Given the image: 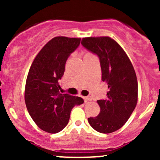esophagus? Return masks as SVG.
<instances>
[{
	"label": "esophagus",
	"mask_w": 160,
	"mask_h": 160,
	"mask_svg": "<svg viewBox=\"0 0 160 160\" xmlns=\"http://www.w3.org/2000/svg\"><path fill=\"white\" fill-rule=\"evenodd\" d=\"M83 100H84L85 101H91V98H90V97H89V96H88V97H83Z\"/></svg>",
	"instance_id": "obj_1"
}]
</instances>
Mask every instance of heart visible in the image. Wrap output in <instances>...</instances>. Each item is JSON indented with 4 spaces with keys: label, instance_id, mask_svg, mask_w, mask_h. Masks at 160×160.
<instances>
[{
    "label": "heart",
    "instance_id": "b5f03b06",
    "mask_svg": "<svg viewBox=\"0 0 160 160\" xmlns=\"http://www.w3.org/2000/svg\"><path fill=\"white\" fill-rule=\"evenodd\" d=\"M87 54H90V53H87Z\"/></svg>",
    "mask_w": 160,
    "mask_h": 160
}]
</instances>
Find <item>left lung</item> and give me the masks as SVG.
<instances>
[{
    "label": "left lung",
    "instance_id": "8db88e82",
    "mask_svg": "<svg viewBox=\"0 0 160 160\" xmlns=\"http://www.w3.org/2000/svg\"><path fill=\"white\" fill-rule=\"evenodd\" d=\"M81 44L99 57L101 80L108 88L104 99L98 100L100 114L88 122L101 133H111L122 128L133 112L138 101L136 74L125 52L108 36L83 38Z\"/></svg>",
    "mask_w": 160,
    "mask_h": 160
}]
</instances>
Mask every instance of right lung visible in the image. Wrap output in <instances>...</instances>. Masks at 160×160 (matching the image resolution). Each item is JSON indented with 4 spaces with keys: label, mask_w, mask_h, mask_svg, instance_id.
Instances as JSON below:
<instances>
[{
    "label": "right lung",
    "mask_w": 160,
    "mask_h": 160,
    "mask_svg": "<svg viewBox=\"0 0 160 160\" xmlns=\"http://www.w3.org/2000/svg\"><path fill=\"white\" fill-rule=\"evenodd\" d=\"M80 43V38L57 36L48 42L34 59L25 83L27 110L38 127L57 133L67 126L75 105L83 104L80 97L61 93L59 80L67 59Z\"/></svg>",
    "instance_id": "add662e5"
}]
</instances>
